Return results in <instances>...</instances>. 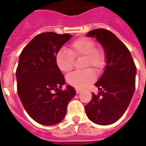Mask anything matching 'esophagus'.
<instances>
[{
  "label": "esophagus",
  "mask_w": 146,
  "mask_h": 146,
  "mask_svg": "<svg viewBox=\"0 0 146 146\" xmlns=\"http://www.w3.org/2000/svg\"><path fill=\"white\" fill-rule=\"evenodd\" d=\"M80 90H78V89H76V94H80Z\"/></svg>",
  "instance_id": "obj_1"
}]
</instances>
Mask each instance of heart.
I'll list each match as a JSON object with an SVG mask.
<instances>
[{
    "label": "heart",
    "mask_w": 146,
    "mask_h": 146,
    "mask_svg": "<svg viewBox=\"0 0 146 146\" xmlns=\"http://www.w3.org/2000/svg\"><path fill=\"white\" fill-rule=\"evenodd\" d=\"M95 42L88 37H80L73 41L69 49L61 48L55 56L58 68L63 73H69L73 68V58L84 56V67H93L101 71L106 66V54L102 48L95 47ZM96 78L92 69L83 72H74L67 76V82L76 88H84Z\"/></svg>",
    "instance_id": "heart-1"
}]
</instances>
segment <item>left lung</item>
I'll return each instance as SVG.
<instances>
[{"label": "left lung", "instance_id": "8db88e82", "mask_svg": "<svg viewBox=\"0 0 146 146\" xmlns=\"http://www.w3.org/2000/svg\"><path fill=\"white\" fill-rule=\"evenodd\" d=\"M95 37L102 46L106 66L95 86L100 92L92 94L85 106L88 119L99 125H110L116 122L128 107L135 89L137 69L131 52L111 31L96 29L87 33Z\"/></svg>", "mask_w": 146, "mask_h": 146}]
</instances>
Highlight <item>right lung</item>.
I'll return each instance as SVG.
<instances>
[{
    "instance_id": "obj_1",
    "label": "right lung",
    "mask_w": 146,
    "mask_h": 146,
    "mask_svg": "<svg viewBox=\"0 0 146 146\" xmlns=\"http://www.w3.org/2000/svg\"><path fill=\"white\" fill-rule=\"evenodd\" d=\"M71 37L68 33H40L23 48L19 58L18 95L29 116L42 125L61 122L67 105L76 95L72 86L61 90L65 78L55 62L57 52Z\"/></svg>"
}]
</instances>
